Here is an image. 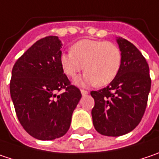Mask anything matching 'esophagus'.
<instances>
[{"label":"esophagus","mask_w":159,"mask_h":159,"mask_svg":"<svg viewBox=\"0 0 159 159\" xmlns=\"http://www.w3.org/2000/svg\"><path fill=\"white\" fill-rule=\"evenodd\" d=\"M81 93H82V95H87V94H88V92L82 89V90H81Z\"/></svg>","instance_id":"34e87169"}]
</instances>
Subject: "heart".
<instances>
[{
    "label": "heart",
    "mask_w": 159,
    "mask_h": 159,
    "mask_svg": "<svg viewBox=\"0 0 159 159\" xmlns=\"http://www.w3.org/2000/svg\"><path fill=\"white\" fill-rule=\"evenodd\" d=\"M64 73L71 78L82 70L86 71L75 80L81 85L104 86L115 78L121 65V51L115 43L84 39L75 43L70 52L59 57Z\"/></svg>",
    "instance_id": "heart-1"
}]
</instances>
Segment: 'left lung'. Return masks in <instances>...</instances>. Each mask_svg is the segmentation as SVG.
I'll use <instances>...</instances> for the list:
<instances>
[{"mask_svg": "<svg viewBox=\"0 0 159 159\" xmlns=\"http://www.w3.org/2000/svg\"><path fill=\"white\" fill-rule=\"evenodd\" d=\"M116 40L121 51L120 71L107 87L91 92L93 126L100 134L110 137L127 134L139 125L151 87L149 67L142 54L125 39Z\"/></svg>", "mask_w": 159, "mask_h": 159, "instance_id": "left-lung-1", "label": "left lung"}]
</instances>
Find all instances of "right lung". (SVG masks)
Masks as SVG:
<instances>
[{
    "label": "right lung",
    "mask_w": 159,
    "mask_h": 159,
    "mask_svg": "<svg viewBox=\"0 0 159 159\" xmlns=\"http://www.w3.org/2000/svg\"><path fill=\"white\" fill-rule=\"evenodd\" d=\"M61 48L58 37L43 38L17 60L11 72L10 92L17 117L24 129L40 140L67 132L82 97L61 67Z\"/></svg>",
    "instance_id": "obj_1"
}]
</instances>
